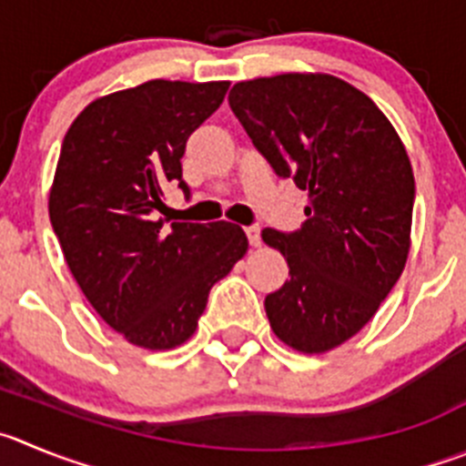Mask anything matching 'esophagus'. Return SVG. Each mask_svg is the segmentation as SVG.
<instances>
[{"mask_svg": "<svg viewBox=\"0 0 466 466\" xmlns=\"http://www.w3.org/2000/svg\"><path fill=\"white\" fill-rule=\"evenodd\" d=\"M246 237L248 241H250V246L259 248V243H262V237H259V225H250V228H246Z\"/></svg>", "mask_w": 466, "mask_h": 466, "instance_id": "34e87169", "label": "esophagus"}]
</instances>
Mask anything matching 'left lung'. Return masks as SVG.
I'll use <instances>...</instances> for the list:
<instances>
[{
    "instance_id": "left-lung-1",
    "label": "left lung",
    "mask_w": 466,
    "mask_h": 466,
    "mask_svg": "<svg viewBox=\"0 0 466 466\" xmlns=\"http://www.w3.org/2000/svg\"><path fill=\"white\" fill-rule=\"evenodd\" d=\"M229 107L278 177L308 190L299 232H262L289 267L264 301L273 333L303 354L336 350L375 317L407 264V149L372 98L326 73L237 82Z\"/></svg>"
}]
</instances>
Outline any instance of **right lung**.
I'll list each match as a JSON object with an SVG mask.
<instances>
[{
  "instance_id": "add662e5",
  "label": "right lung",
  "mask_w": 466,
  "mask_h": 466,
  "mask_svg": "<svg viewBox=\"0 0 466 466\" xmlns=\"http://www.w3.org/2000/svg\"><path fill=\"white\" fill-rule=\"evenodd\" d=\"M229 82L149 80L91 101L68 128L47 199L50 223L86 301L130 345L160 351L198 329L211 287L246 255L232 223H172L190 133Z\"/></svg>"
}]
</instances>
